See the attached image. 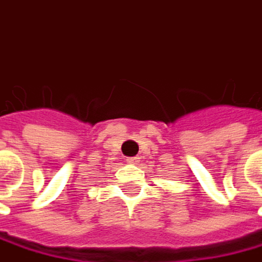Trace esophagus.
<instances>
[{
	"mask_svg": "<svg viewBox=\"0 0 262 262\" xmlns=\"http://www.w3.org/2000/svg\"><path fill=\"white\" fill-rule=\"evenodd\" d=\"M126 161H127L129 164H136V163L139 161V158H138V157H129V158H127Z\"/></svg>",
	"mask_w": 262,
	"mask_h": 262,
	"instance_id": "obj_1",
	"label": "esophagus"
}]
</instances>
